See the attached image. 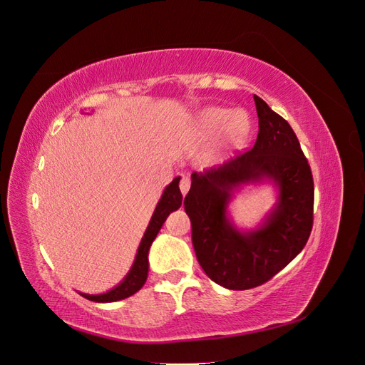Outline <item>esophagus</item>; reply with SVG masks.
Instances as JSON below:
<instances>
[{
  "label": "esophagus",
  "instance_id": "1",
  "mask_svg": "<svg viewBox=\"0 0 365 365\" xmlns=\"http://www.w3.org/2000/svg\"><path fill=\"white\" fill-rule=\"evenodd\" d=\"M190 178L189 176H185V175H182L181 176V181H180V190H181V193L185 196L187 193H189V190H190Z\"/></svg>",
  "mask_w": 365,
  "mask_h": 365
}]
</instances>
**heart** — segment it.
<instances>
[{
    "mask_svg": "<svg viewBox=\"0 0 365 365\" xmlns=\"http://www.w3.org/2000/svg\"><path fill=\"white\" fill-rule=\"evenodd\" d=\"M225 123L227 135L231 140L242 138L250 129V120L244 111L231 113L230 109L224 108H207L197 115V125L207 132L217 130Z\"/></svg>",
    "mask_w": 365,
    "mask_h": 365,
    "instance_id": "obj_1",
    "label": "heart"
}]
</instances>
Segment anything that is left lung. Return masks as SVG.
Instances as JSON below:
<instances>
[{"label": "left lung", "instance_id": "8db88e82", "mask_svg": "<svg viewBox=\"0 0 365 365\" xmlns=\"http://www.w3.org/2000/svg\"><path fill=\"white\" fill-rule=\"evenodd\" d=\"M259 135L251 150L192 173L184 200L197 262L215 283L244 291L268 282L304 248L314 222V180L288 121L254 96ZM269 183L276 202L257 227L240 229L229 212L248 185Z\"/></svg>", "mask_w": 365, "mask_h": 365}]
</instances>
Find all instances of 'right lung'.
<instances>
[{
    "instance_id": "obj_1",
    "label": "right lung",
    "mask_w": 365,
    "mask_h": 365,
    "mask_svg": "<svg viewBox=\"0 0 365 365\" xmlns=\"http://www.w3.org/2000/svg\"><path fill=\"white\" fill-rule=\"evenodd\" d=\"M180 180L181 176H176V178L169 184L165 185V189L163 190V195L160 197V201L153 210L152 217L149 220V225L145 231V235L141 237V242L138 245L137 254L134 263H132L130 269L123 277L117 286H114L113 289H109L103 294H83L79 292L82 297L88 298V300L96 302V303H113L123 300V298H128L130 295H134L137 291L143 288V284L146 283L148 279V272H149V250L152 242L155 240L158 231L161 230L164 220L168 219V216L178 210L182 204V195L180 190Z\"/></svg>"
}]
</instances>
